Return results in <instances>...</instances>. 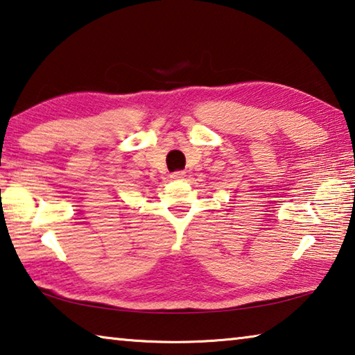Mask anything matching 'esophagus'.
<instances>
[{"label":"esophagus","instance_id":"1","mask_svg":"<svg viewBox=\"0 0 355 355\" xmlns=\"http://www.w3.org/2000/svg\"><path fill=\"white\" fill-rule=\"evenodd\" d=\"M184 177V172L182 171V172H173L172 175H171V178H183Z\"/></svg>","mask_w":355,"mask_h":355}]
</instances>
